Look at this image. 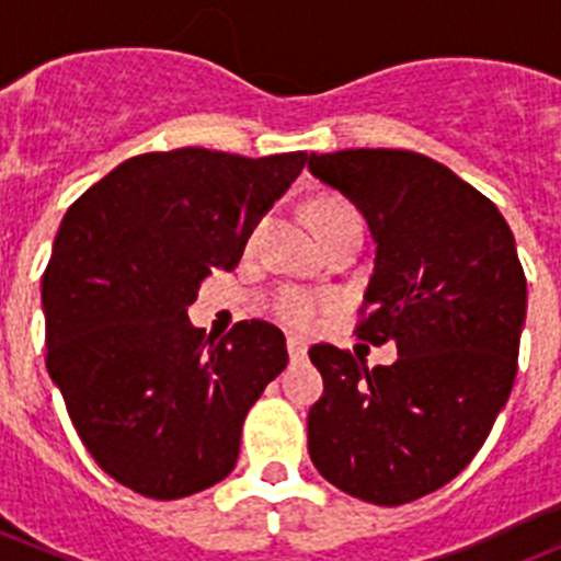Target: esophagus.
Instances as JSON below:
<instances>
[{"label": "esophagus", "instance_id": "esophagus-1", "mask_svg": "<svg viewBox=\"0 0 561 561\" xmlns=\"http://www.w3.org/2000/svg\"><path fill=\"white\" fill-rule=\"evenodd\" d=\"M286 348H289V356L291 359H304L306 356V351H309V342L304 340V336H297V334H291L289 340H286Z\"/></svg>", "mask_w": 561, "mask_h": 561}]
</instances>
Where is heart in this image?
I'll list each match as a JSON object with an SVG mask.
<instances>
[{
	"label": "heart",
	"mask_w": 561,
	"mask_h": 561,
	"mask_svg": "<svg viewBox=\"0 0 561 561\" xmlns=\"http://www.w3.org/2000/svg\"><path fill=\"white\" fill-rule=\"evenodd\" d=\"M311 221H314L317 232H325L336 225H345V221H359L356 219L354 207L348 202L336 199V196H325V199H317L311 207ZM317 309H320V300L309 291L300 289H284L275 297V311L284 323L295 325V329H309L314 323Z\"/></svg>",
	"instance_id": "b5f03b06"
}]
</instances>
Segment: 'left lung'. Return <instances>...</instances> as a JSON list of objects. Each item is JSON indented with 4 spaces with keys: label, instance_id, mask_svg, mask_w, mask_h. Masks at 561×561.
Returning a JSON list of instances; mask_svg holds the SVG:
<instances>
[{
    "label": "left lung",
    "instance_id": "8db88e82",
    "mask_svg": "<svg viewBox=\"0 0 561 561\" xmlns=\"http://www.w3.org/2000/svg\"><path fill=\"white\" fill-rule=\"evenodd\" d=\"M309 171L376 244L356 334L399 351L376 368L334 345L309 351L323 374L309 455L351 497L413 503L463 472L512 393L528 309L517 244L483 193L424 153H311Z\"/></svg>",
    "mask_w": 561,
    "mask_h": 561
}]
</instances>
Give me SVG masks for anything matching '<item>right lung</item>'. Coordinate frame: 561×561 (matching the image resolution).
Wrapping results in <instances>:
<instances>
[{
	"instance_id": "add662e5",
	"label": "right lung",
	"mask_w": 561,
	"mask_h": 561,
	"mask_svg": "<svg viewBox=\"0 0 561 561\" xmlns=\"http://www.w3.org/2000/svg\"><path fill=\"white\" fill-rule=\"evenodd\" d=\"M309 162L306 151L140 153L69 207L42 277L47 370L108 478L180 500L232 472L241 427L286 368L284 331L193 329L187 306L232 270Z\"/></svg>"
}]
</instances>
